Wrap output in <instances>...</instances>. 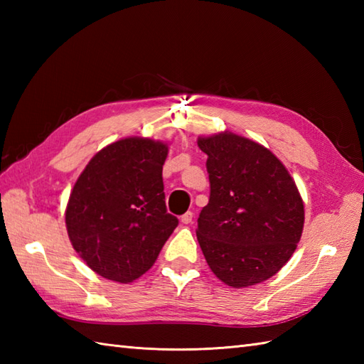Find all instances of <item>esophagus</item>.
Returning a JSON list of instances; mask_svg holds the SVG:
<instances>
[{"label":"esophagus","instance_id":"esophagus-1","mask_svg":"<svg viewBox=\"0 0 364 364\" xmlns=\"http://www.w3.org/2000/svg\"><path fill=\"white\" fill-rule=\"evenodd\" d=\"M192 219H194V213H192V211H188V213H184L181 215V222L184 223V225H189V223L192 222Z\"/></svg>","mask_w":364,"mask_h":364}]
</instances>
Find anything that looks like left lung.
Here are the masks:
<instances>
[{
	"label": "left lung",
	"instance_id": "obj_1",
	"mask_svg": "<svg viewBox=\"0 0 364 364\" xmlns=\"http://www.w3.org/2000/svg\"><path fill=\"white\" fill-rule=\"evenodd\" d=\"M208 154L210 202L198 215L197 239L208 266L231 288L267 280L296 250L304 202L272 151L236 136L198 137Z\"/></svg>",
	"mask_w": 364,
	"mask_h": 364
}]
</instances>
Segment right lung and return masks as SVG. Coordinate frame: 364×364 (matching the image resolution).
<instances>
[{
    "mask_svg": "<svg viewBox=\"0 0 364 364\" xmlns=\"http://www.w3.org/2000/svg\"><path fill=\"white\" fill-rule=\"evenodd\" d=\"M167 145L128 137L100 150L68 198L73 249L107 280L129 283L149 270L178 225L167 213L162 166Z\"/></svg>",
    "mask_w": 364,
    "mask_h": 364,
    "instance_id": "right-lung-1",
    "label": "right lung"
}]
</instances>
